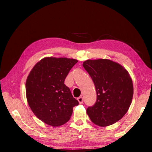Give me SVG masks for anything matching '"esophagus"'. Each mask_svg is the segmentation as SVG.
Instances as JSON below:
<instances>
[{
    "instance_id": "esophagus-1",
    "label": "esophagus",
    "mask_w": 152,
    "mask_h": 152,
    "mask_svg": "<svg viewBox=\"0 0 152 152\" xmlns=\"http://www.w3.org/2000/svg\"><path fill=\"white\" fill-rule=\"evenodd\" d=\"M77 100L80 104H83V97H79L77 98Z\"/></svg>"
}]
</instances>
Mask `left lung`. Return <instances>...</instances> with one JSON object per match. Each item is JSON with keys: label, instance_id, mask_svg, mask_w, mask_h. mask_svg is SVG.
Here are the masks:
<instances>
[{"label": "left lung", "instance_id": "1", "mask_svg": "<svg viewBox=\"0 0 152 152\" xmlns=\"http://www.w3.org/2000/svg\"><path fill=\"white\" fill-rule=\"evenodd\" d=\"M83 66L92 78L97 94L96 103L86 109L91 121L101 127L117 122L132 102L133 85L129 72L109 59L87 60Z\"/></svg>", "mask_w": 152, "mask_h": 152}]
</instances>
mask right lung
Returning <instances> with one entry per match:
<instances>
[{
  "mask_svg": "<svg viewBox=\"0 0 152 152\" xmlns=\"http://www.w3.org/2000/svg\"><path fill=\"white\" fill-rule=\"evenodd\" d=\"M78 62L73 58L45 57L36 64L26 81V96L35 116L43 122L58 127L68 122L73 107L79 104L64 80Z\"/></svg>",
  "mask_w": 152,
  "mask_h": 152,
  "instance_id": "add662e5",
  "label": "right lung"
}]
</instances>
